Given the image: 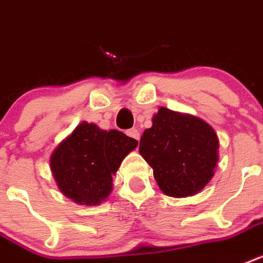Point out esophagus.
<instances>
[{
	"mask_svg": "<svg viewBox=\"0 0 263 263\" xmlns=\"http://www.w3.org/2000/svg\"><path fill=\"white\" fill-rule=\"evenodd\" d=\"M127 135L129 136V138L138 140V142H139V139H140V134H139V131L136 129V128H131V129H128Z\"/></svg>",
	"mask_w": 263,
	"mask_h": 263,
	"instance_id": "esophagus-1",
	"label": "esophagus"
}]
</instances>
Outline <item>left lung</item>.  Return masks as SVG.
Listing matches in <instances>:
<instances>
[{"mask_svg": "<svg viewBox=\"0 0 263 263\" xmlns=\"http://www.w3.org/2000/svg\"><path fill=\"white\" fill-rule=\"evenodd\" d=\"M139 153L166 196L189 197L215 176L219 138L200 117L162 106L153 116V127L143 132Z\"/></svg>", "mask_w": 263, "mask_h": 263, "instance_id": "8db88e82", "label": "left lung"}]
</instances>
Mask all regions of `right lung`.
<instances>
[{
    "label": "right lung",
    "instance_id": "obj_1",
    "mask_svg": "<svg viewBox=\"0 0 263 263\" xmlns=\"http://www.w3.org/2000/svg\"><path fill=\"white\" fill-rule=\"evenodd\" d=\"M136 147L138 140L123 132L82 121L54 148L51 173L66 197L80 205H100L112 193V176Z\"/></svg>",
    "mask_w": 263,
    "mask_h": 263
}]
</instances>
